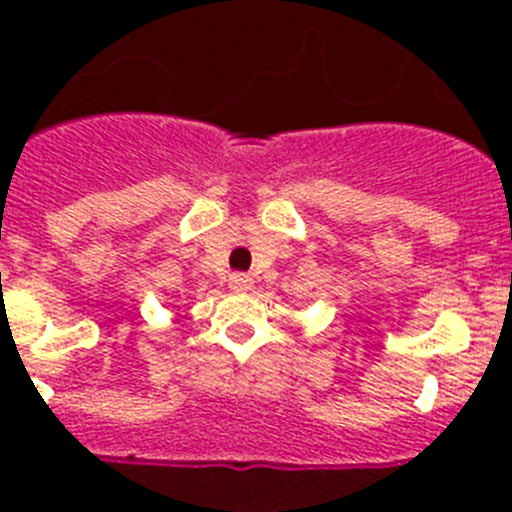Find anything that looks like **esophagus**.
I'll return each mask as SVG.
<instances>
[{"instance_id":"esophagus-1","label":"esophagus","mask_w":512,"mask_h":512,"mask_svg":"<svg viewBox=\"0 0 512 512\" xmlns=\"http://www.w3.org/2000/svg\"><path fill=\"white\" fill-rule=\"evenodd\" d=\"M228 282H230V289H233V292H238V295H243V292H248V289L253 287V279L248 277V274H233Z\"/></svg>"}]
</instances>
